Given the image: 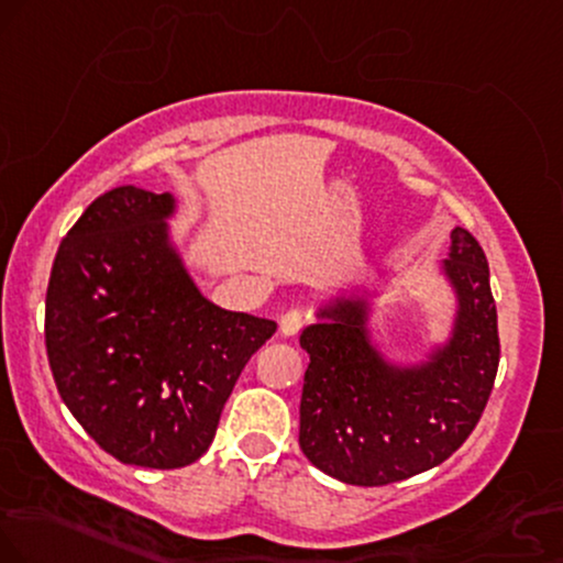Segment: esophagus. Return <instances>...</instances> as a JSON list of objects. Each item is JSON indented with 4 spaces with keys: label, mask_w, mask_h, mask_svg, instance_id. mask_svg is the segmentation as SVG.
<instances>
[{
    "label": "esophagus",
    "mask_w": 563,
    "mask_h": 563,
    "mask_svg": "<svg viewBox=\"0 0 563 563\" xmlns=\"http://www.w3.org/2000/svg\"><path fill=\"white\" fill-rule=\"evenodd\" d=\"M302 323H305V313L300 308H292L279 318V331L284 336H295L297 331L302 329Z\"/></svg>",
    "instance_id": "obj_1"
}]
</instances>
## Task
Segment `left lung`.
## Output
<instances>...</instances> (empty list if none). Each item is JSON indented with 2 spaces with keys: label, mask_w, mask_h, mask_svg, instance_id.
Listing matches in <instances>:
<instances>
[{
  "label": "left lung",
  "mask_w": 563,
  "mask_h": 563,
  "mask_svg": "<svg viewBox=\"0 0 563 563\" xmlns=\"http://www.w3.org/2000/svg\"><path fill=\"white\" fill-rule=\"evenodd\" d=\"M439 271L454 318L446 342L418 363L380 352L367 292L323 302L302 329L300 449L321 473L350 485L407 481L449 460L481 420L501 346L488 261L467 229L451 232Z\"/></svg>",
  "instance_id": "left-lung-1"
}]
</instances>
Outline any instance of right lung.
I'll list each match as a JSON object with an SVG mask.
<instances>
[{
  "label": "right lung",
  "mask_w": 563,
  "mask_h": 563,
  "mask_svg": "<svg viewBox=\"0 0 563 563\" xmlns=\"http://www.w3.org/2000/svg\"><path fill=\"white\" fill-rule=\"evenodd\" d=\"M172 192L122 185L62 240L46 355L73 418L114 460L177 470L211 446L242 367L276 331L200 295L169 234Z\"/></svg>",
  "instance_id": "right-lung-1"
}]
</instances>
